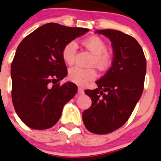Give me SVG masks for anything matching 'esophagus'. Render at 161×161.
<instances>
[{"instance_id": "1", "label": "esophagus", "mask_w": 161, "mask_h": 161, "mask_svg": "<svg viewBox=\"0 0 161 161\" xmlns=\"http://www.w3.org/2000/svg\"><path fill=\"white\" fill-rule=\"evenodd\" d=\"M78 93L79 94H84V89L81 87H78Z\"/></svg>"}]
</instances>
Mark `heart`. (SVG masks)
<instances>
[{"mask_svg":"<svg viewBox=\"0 0 161 161\" xmlns=\"http://www.w3.org/2000/svg\"><path fill=\"white\" fill-rule=\"evenodd\" d=\"M84 46L94 55L91 66H95L101 71L108 70L112 66L114 56L107 51V44L98 36H90L85 39ZM77 45L74 41L68 42L62 50V58L68 65L73 64L76 59ZM68 80L78 85H85L97 77V72L93 68H81L74 67L69 69Z\"/></svg>","mask_w":161,"mask_h":161,"instance_id":"obj_1","label":"heart"}]
</instances>
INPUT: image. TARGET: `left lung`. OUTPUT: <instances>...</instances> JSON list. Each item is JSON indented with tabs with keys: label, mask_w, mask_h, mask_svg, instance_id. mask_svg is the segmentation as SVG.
Instances as JSON below:
<instances>
[{
	"label": "left lung",
	"mask_w": 161,
	"mask_h": 161,
	"mask_svg": "<svg viewBox=\"0 0 161 161\" xmlns=\"http://www.w3.org/2000/svg\"><path fill=\"white\" fill-rule=\"evenodd\" d=\"M97 33L112 42L114 61L96 81L97 89L85 91L92 105L83 112L82 119L88 130L105 135L120 128L130 117L143 93L147 63L141 46L130 35L109 29Z\"/></svg>",
	"instance_id": "1"
}]
</instances>
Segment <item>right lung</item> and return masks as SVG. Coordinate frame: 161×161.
<instances>
[{
	"instance_id": "right-lung-1",
	"label": "right lung",
	"mask_w": 161,
	"mask_h": 161,
	"mask_svg": "<svg viewBox=\"0 0 161 161\" xmlns=\"http://www.w3.org/2000/svg\"><path fill=\"white\" fill-rule=\"evenodd\" d=\"M88 31L47 23L20 42L11 64V95L17 114L27 126L35 130L52 127L64 106L76 95L75 84L59 83L68 74L62 50Z\"/></svg>"
}]
</instances>
